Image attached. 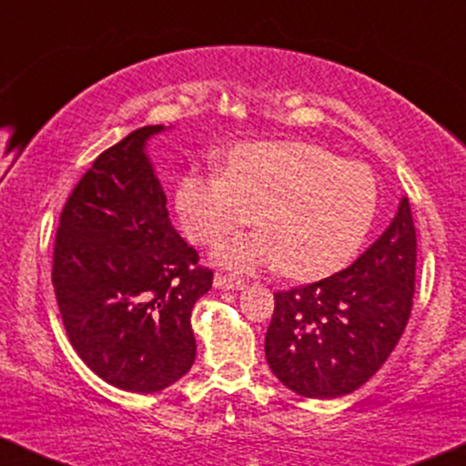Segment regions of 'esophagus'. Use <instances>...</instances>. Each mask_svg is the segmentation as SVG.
Here are the masks:
<instances>
[{
    "instance_id": "obj_1",
    "label": "esophagus",
    "mask_w": 466,
    "mask_h": 466,
    "mask_svg": "<svg viewBox=\"0 0 466 466\" xmlns=\"http://www.w3.org/2000/svg\"><path fill=\"white\" fill-rule=\"evenodd\" d=\"M215 287L217 289H228V291H238V289L245 287V282L240 278H232L226 274H217L215 276Z\"/></svg>"
}]
</instances>
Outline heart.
Returning <instances> with one entry per match:
<instances>
[{"label": "heart", "instance_id": "1", "mask_svg": "<svg viewBox=\"0 0 466 466\" xmlns=\"http://www.w3.org/2000/svg\"><path fill=\"white\" fill-rule=\"evenodd\" d=\"M181 226L195 243H212L248 226L260 229L218 243L215 263L234 271L276 267L315 280L344 267L377 212L368 166L337 159L304 142L245 144L226 173L188 170L175 195Z\"/></svg>", "mask_w": 466, "mask_h": 466}]
</instances>
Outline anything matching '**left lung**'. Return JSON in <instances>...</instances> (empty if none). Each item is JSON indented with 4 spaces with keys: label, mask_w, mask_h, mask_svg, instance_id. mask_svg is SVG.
<instances>
[{
    "label": "left lung",
    "mask_w": 466,
    "mask_h": 466,
    "mask_svg": "<svg viewBox=\"0 0 466 466\" xmlns=\"http://www.w3.org/2000/svg\"><path fill=\"white\" fill-rule=\"evenodd\" d=\"M416 229L403 197L386 232L344 271L276 293L265 355L282 386L307 399L355 392L399 344L411 313Z\"/></svg>",
    "instance_id": "8db88e82"
}]
</instances>
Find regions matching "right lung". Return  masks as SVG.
Wrapping results in <instances>:
<instances>
[{
    "label": "right lung",
    "mask_w": 466,
    "mask_h": 466,
    "mask_svg": "<svg viewBox=\"0 0 466 466\" xmlns=\"http://www.w3.org/2000/svg\"><path fill=\"white\" fill-rule=\"evenodd\" d=\"M164 125L100 153L61 212L52 285L69 341L111 386L151 394L195 363L190 313L212 271L179 237L147 155Z\"/></svg>",
    "instance_id": "obj_1"
}]
</instances>
